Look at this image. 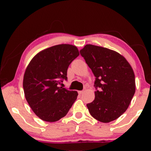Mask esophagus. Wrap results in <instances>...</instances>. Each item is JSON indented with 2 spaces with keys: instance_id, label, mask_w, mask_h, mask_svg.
Listing matches in <instances>:
<instances>
[{
  "instance_id": "1",
  "label": "esophagus",
  "mask_w": 151,
  "mask_h": 151,
  "mask_svg": "<svg viewBox=\"0 0 151 151\" xmlns=\"http://www.w3.org/2000/svg\"><path fill=\"white\" fill-rule=\"evenodd\" d=\"M84 93V91H78V94H82Z\"/></svg>"
}]
</instances>
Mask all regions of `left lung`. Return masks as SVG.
Returning a JSON list of instances; mask_svg holds the SVG:
<instances>
[{"instance_id": "left-lung-1", "label": "left lung", "mask_w": 151, "mask_h": 151, "mask_svg": "<svg viewBox=\"0 0 151 151\" xmlns=\"http://www.w3.org/2000/svg\"><path fill=\"white\" fill-rule=\"evenodd\" d=\"M80 52L96 77L95 98L86 104L91 115L102 122L114 121L126 111L135 93L131 66L107 48L86 45Z\"/></svg>"}]
</instances>
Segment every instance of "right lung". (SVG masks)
Segmentation results:
<instances>
[{"instance_id": "obj_1", "label": "right lung", "mask_w": 151, "mask_h": 151, "mask_svg": "<svg viewBox=\"0 0 151 151\" xmlns=\"http://www.w3.org/2000/svg\"><path fill=\"white\" fill-rule=\"evenodd\" d=\"M78 55L75 46L58 45L40 51L27 66L23 78L24 96L42 121L56 122L66 116L77 98V91L59 85L67 80L68 66Z\"/></svg>"}]
</instances>
